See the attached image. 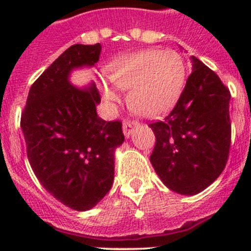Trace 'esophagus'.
Masks as SVG:
<instances>
[{
  "label": "esophagus",
  "instance_id": "1",
  "mask_svg": "<svg viewBox=\"0 0 251 251\" xmlns=\"http://www.w3.org/2000/svg\"><path fill=\"white\" fill-rule=\"evenodd\" d=\"M137 126H138V123H137V122H132V121L124 122V123H123L124 136L127 137V138H129V136L132 134L133 132H134V129H136Z\"/></svg>",
  "mask_w": 251,
  "mask_h": 251
}]
</instances>
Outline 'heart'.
<instances>
[{
  "instance_id": "1",
  "label": "heart",
  "mask_w": 251,
  "mask_h": 251,
  "mask_svg": "<svg viewBox=\"0 0 251 251\" xmlns=\"http://www.w3.org/2000/svg\"><path fill=\"white\" fill-rule=\"evenodd\" d=\"M106 77L118 89L129 90L127 101L132 109L157 117L170 110L182 94L186 64L174 50H143L110 61ZM100 89L105 100L118 99L117 90L106 80H100Z\"/></svg>"
}]
</instances>
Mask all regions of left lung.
Returning a JSON list of instances; mask_svg holds the SVG:
<instances>
[{
  "label": "left lung",
  "instance_id": "8db88e82",
  "mask_svg": "<svg viewBox=\"0 0 251 251\" xmlns=\"http://www.w3.org/2000/svg\"><path fill=\"white\" fill-rule=\"evenodd\" d=\"M191 61L192 73L172 112L150 124L156 174L170 190L190 196L220 176L231 142L229 89L202 61L195 56Z\"/></svg>",
  "mask_w": 251,
  "mask_h": 251
}]
</instances>
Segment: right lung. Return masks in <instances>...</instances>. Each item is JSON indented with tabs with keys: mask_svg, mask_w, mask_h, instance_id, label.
I'll return each instance as SVG.
<instances>
[{
	"mask_svg": "<svg viewBox=\"0 0 251 251\" xmlns=\"http://www.w3.org/2000/svg\"><path fill=\"white\" fill-rule=\"evenodd\" d=\"M101 45L70 46L28 92L21 129L31 168L50 195L68 207L86 211L109 192L114 152L124 142L122 123L97 114L100 95L94 83L77 88L73 70L98 63Z\"/></svg>",
	"mask_w": 251,
	"mask_h": 251,
	"instance_id": "1",
	"label": "right lung"
}]
</instances>
